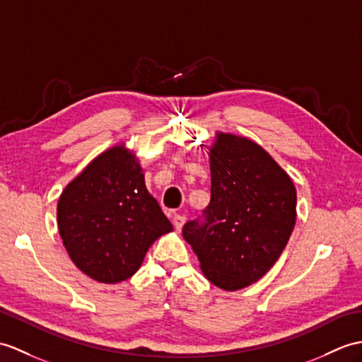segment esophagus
Returning a JSON list of instances; mask_svg holds the SVG:
<instances>
[{
    "label": "esophagus",
    "mask_w": 362,
    "mask_h": 362,
    "mask_svg": "<svg viewBox=\"0 0 362 362\" xmlns=\"http://www.w3.org/2000/svg\"><path fill=\"white\" fill-rule=\"evenodd\" d=\"M185 221H187V219H185V216H180V214H174L173 216V223L175 226V230H182Z\"/></svg>",
    "instance_id": "obj_1"
}]
</instances>
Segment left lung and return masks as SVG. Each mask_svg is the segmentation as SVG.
I'll return each instance as SVG.
<instances>
[{
	"instance_id": "obj_1",
	"label": "left lung",
	"mask_w": 362,
	"mask_h": 362,
	"mask_svg": "<svg viewBox=\"0 0 362 362\" xmlns=\"http://www.w3.org/2000/svg\"><path fill=\"white\" fill-rule=\"evenodd\" d=\"M211 200L183 226L206 279L226 291L259 281L296 222V188L257 143L217 132L209 148Z\"/></svg>"
}]
</instances>
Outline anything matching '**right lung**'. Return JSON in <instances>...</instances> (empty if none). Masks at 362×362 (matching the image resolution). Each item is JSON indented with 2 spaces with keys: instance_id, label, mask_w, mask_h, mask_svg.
<instances>
[{
  "instance_id": "add662e5",
  "label": "right lung",
  "mask_w": 362,
  "mask_h": 362,
  "mask_svg": "<svg viewBox=\"0 0 362 362\" xmlns=\"http://www.w3.org/2000/svg\"><path fill=\"white\" fill-rule=\"evenodd\" d=\"M57 221L72 262L103 284L131 277L148 248L173 231L145 187L136 156L123 145L95 157L67 185L58 200Z\"/></svg>"
}]
</instances>
